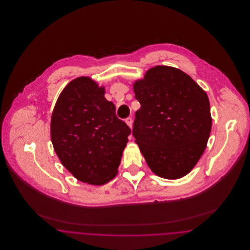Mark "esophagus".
Instances as JSON below:
<instances>
[{
	"instance_id": "esophagus-1",
	"label": "esophagus",
	"mask_w": 250,
	"mask_h": 250,
	"mask_svg": "<svg viewBox=\"0 0 250 250\" xmlns=\"http://www.w3.org/2000/svg\"><path fill=\"white\" fill-rule=\"evenodd\" d=\"M125 123H126V125L130 127V128H132V125H133V120H132V118L131 117H128V118H126L125 119Z\"/></svg>"
}]
</instances>
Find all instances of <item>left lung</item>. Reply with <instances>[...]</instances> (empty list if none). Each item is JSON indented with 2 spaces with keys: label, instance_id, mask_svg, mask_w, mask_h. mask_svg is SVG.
Instances as JSON below:
<instances>
[{
  "label": "left lung",
  "instance_id": "obj_1",
  "mask_svg": "<svg viewBox=\"0 0 250 250\" xmlns=\"http://www.w3.org/2000/svg\"><path fill=\"white\" fill-rule=\"evenodd\" d=\"M141 107L132 134L149 167L162 178L189 173L210 136L212 117L206 93L178 68L157 65L134 85Z\"/></svg>",
  "mask_w": 250,
  "mask_h": 250
}]
</instances>
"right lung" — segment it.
Listing matches in <instances>:
<instances>
[{"label": "right lung", "instance_id": "obj_1", "mask_svg": "<svg viewBox=\"0 0 250 250\" xmlns=\"http://www.w3.org/2000/svg\"><path fill=\"white\" fill-rule=\"evenodd\" d=\"M104 95L105 88L91 78L75 79L59 95L50 123L51 142L62 166L95 186L116 176L131 133Z\"/></svg>", "mask_w": 250, "mask_h": 250}]
</instances>
